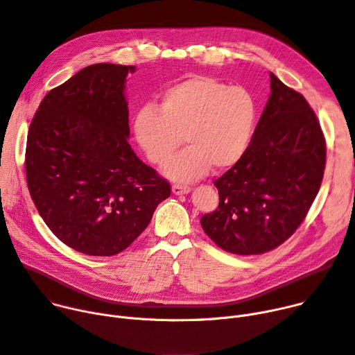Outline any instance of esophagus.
Segmentation results:
<instances>
[{
  "label": "esophagus",
  "instance_id": "esophagus-1",
  "mask_svg": "<svg viewBox=\"0 0 355 355\" xmlns=\"http://www.w3.org/2000/svg\"><path fill=\"white\" fill-rule=\"evenodd\" d=\"M173 193L175 194V196H181V194H188L191 191V188L188 187V185H180V184H174L173 185Z\"/></svg>",
  "mask_w": 355,
  "mask_h": 355
}]
</instances>
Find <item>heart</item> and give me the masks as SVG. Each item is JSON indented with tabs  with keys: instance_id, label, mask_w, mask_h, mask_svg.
I'll return each instance as SVG.
<instances>
[{
	"instance_id": "b5f03b06",
	"label": "heart",
	"mask_w": 355,
	"mask_h": 355,
	"mask_svg": "<svg viewBox=\"0 0 355 355\" xmlns=\"http://www.w3.org/2000/svg\"><path fill=\"white\" fill-rule=\"evenodd\" d=\"M258 104L254 94L241 85L230 87L212 77H191L167 88L158 108L143 107L134 116L137 144L165 177L175 182L202 178L212 165L227 170L245 154L255 130Z\"/></svg>"
}]
</instances>
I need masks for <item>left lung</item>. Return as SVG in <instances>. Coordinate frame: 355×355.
<instances>
[{"mask_svg":"<svg viewBox=\"0 0 355 355\" xmlns=\"http://www.w3.org/2000/svg\"><path fill=\"white\" fill-rule=\"evenodd\" d=\"M271 94L244 157L214 181L220 204L201 217L224 251L263 254L288 240L315 200L325 168L317 115L270 73Z\"/></svg>","mask_w":355,"mask_h":355,"instance_id":"1","label":"left lung"}]
</instances>
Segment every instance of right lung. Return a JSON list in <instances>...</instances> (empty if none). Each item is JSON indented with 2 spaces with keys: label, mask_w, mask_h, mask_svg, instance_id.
<instances>
[{
  "label": "right lung",
  "mask_w": 355,
  "mask_h": 355,
  "mask_svg": "<svg viewBox=\"0 0 355 355\" xmlns=\"http://www.w3.org/2000/svg\"><path fill=\"white\" fill-rule=\"evenodd\" d=\"M134 65L92 64L42 98L28 130L31 198L53 234L87 255L111 257L150 224L170 182L128 144L125 78Z\"/></svg>",
  "instance_id": "1"
}]
</instances>
